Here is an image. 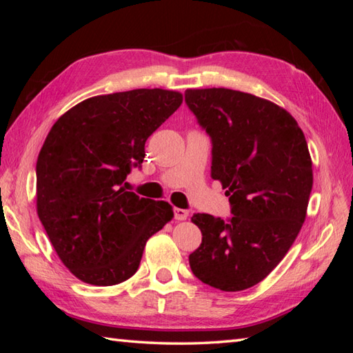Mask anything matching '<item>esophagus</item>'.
<instances>
[{
  "instance_id": "1",
  "label": "esophagus",
  "mask_w": 353,
  "mask_h": 353,
  "mask_svg": "<svg viewBox=\"0 0 353 353\" xmlns=\"http://www.w3.org/2000/svg\"><path fill=\"white\" fill-rule=\"evenodd\" d=\"M188 211H186V209H181V208H174V219L177 220V221H183V220H186L188 219Z\"/></svg>"
}]
</instances>
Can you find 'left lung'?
<instances>
[{
    "mask_svg": "<svg viewBox=\"0 0 353 353\" xmlns=\"http://www.w3.org/2000/svg\"><path fill=\"white\" fill-rule=\"evenodd\" d=\"M185 101L212 138V179L234 216L194 214L201 244L190 254L199 279L243 291L273 272L296 241L312 190L305 134L288 110L228 88L186 89Z\"/></svg>",
    "mask_w": 353,
    "mask_h": 353,
    "instance_id": "obj_1",
    "label": "left lung"
}]
</instances>
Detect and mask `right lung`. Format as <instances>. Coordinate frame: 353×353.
<instances>
[{
	"mask_svg": "<svg viewBox=\"0 0 353 353\" xmlns=\"http://www.w3.org/2000/svg\"><path fill=\"white\" fill-rule=\"evenodd\" d=\"M168 89L97 95L52 124L36 162V211L63 265L85 283L110 287L139 267L172 206L125 191L150 134L179 109Z\"/></svg>",
	"mask_w": 353,
	"mask_h": 353,
	"instance_id": "obj_1",
	"label": "right lung"
}]
</instances>
